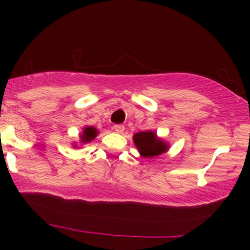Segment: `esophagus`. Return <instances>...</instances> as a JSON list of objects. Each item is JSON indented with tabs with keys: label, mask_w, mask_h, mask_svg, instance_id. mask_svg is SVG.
<instances>
[{
	"label": "esophagus",
	"mask_w": 250,
	"mask_h": 250,
	"mask_svg": "<svg viewBox=\"0 0 250 250\" xmlns=\"http://www.w3.org/2000/svg\"><path fill=\"white\" fill-rule=\"evenodd\" d=\"M114 130H115L116 133L122 134L123 131H125V125H114Z\"/></svg>",
	"instance_id": "34e87169"
}]
</instances>
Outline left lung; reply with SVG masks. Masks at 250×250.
Listing matches in <instances>:
<instances>
[{
    "instance_id": "8db88e82",
    "label": "left lung",
    "mask_w": 250,
    "mask_h": 250,
    "mask_svg": "<svg viewBox=\"0 0 250 250\" xmlns=\"http://www.w3.org/2000/svg\"><path fill=\"white\" fill-rule=\"evenodd\" d=\"M133 141L143 157H154L168 150V145L156 136L154 131H140L133 136Z\"/></svg>"
}]
</instances>
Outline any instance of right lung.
Returning a JSON list of instances; mask_svg holds the SVG:
<instances>
[{
    "label": "right lung",
    "instance_id": "add662e5",
    "mask_svg": "<svg viewBox=\"0 0 250 250\" xmlns=\"http://www.w3.org/2000/svg\"><path fill=\"white\" fill-rule=\"evenodd\" d=\"M96 136H97V129L95 127H85L83 129L82 135L80 137H81L82 143H88L93 141Z\"/></svg>",
    "mask_w": 250,
    "mask_h": 250
}]
</instances>
